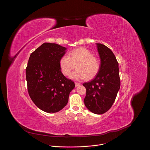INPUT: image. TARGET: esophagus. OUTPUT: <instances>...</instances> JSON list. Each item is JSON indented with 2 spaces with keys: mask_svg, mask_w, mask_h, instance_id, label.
I'll use <instances>...</instances> for the list:
<instances>
[{
  "mask_svg": "<svg viewBox=\"0 0 150 150\" xmlns=\"http://www.w3.org/2000/svg\"><path fill=\"white\" fill-rule=\"evenodd\" d=\"M80 85H81V83H80L75 82V87H78L80 86Z\"/></svg>",
  "mask_w": 150,
  "mask_h": 150,
  "instance_id": "1",
  "label": "esophagus"
}]
</instances>
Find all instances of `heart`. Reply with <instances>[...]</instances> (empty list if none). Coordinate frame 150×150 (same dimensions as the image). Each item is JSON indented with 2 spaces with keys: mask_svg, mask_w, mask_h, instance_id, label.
<instances>
[{
  "mask_svg": "<svg viewBox=\"0 0 150 150\" xmlns=\"http://www.w3.org/2000/svg\"><path fill=\"white\" fill-rule=\"evenodd\" d=\"M70 78L75 80L83 79L87 77H94L100 69L98 60L93 56V53L85 47H79L70 52L68 55L62 56L59 60V67L63 74L68 76L75 68Z\"/></svg>",
  "mask_w": 150,
  "mask_h": 150,
  "instance_id": "1",
  "label": "heart"
}]
</instances>
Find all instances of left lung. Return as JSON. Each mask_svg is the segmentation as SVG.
Returning a JSON list of instances; mask_svg holds the SVG:
<instances>
[{"label":"left lung","mask_w":150,"mask_h":150,"mask_svg":"<svg viewBox=\"0 0 150 150\" xmlns=\"http://www.w3.org/2000/svg\"><path fill=\"white\" fill-rule=\"evenodd\" d=\"M96 45L100 69L93 80L83 83L87 90L84 104L92 113L101 115L111 108L120 89V80L119 64L113 52L103 44Z\"/></svg>","instance_id":"1"}]
</instances>
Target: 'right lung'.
Instances as JSON below:
<instances>
[{"instance_id": "add662e5", "label": "right lung", "mask_w": 150, "mask_h": 150, "mask_svg": "<svg viewBox=\"0 0 150 150\" xmlns=\"http://www.w3.org/2000/svg\"><path fill=\"white\" fill-rule=\"evenodd\" d=\"M67 48L56 43L45 42L33 52L26 68L28 91L34 103L41 110L56 113L65 107L74 82L63 75L60 57Z\"/></svg>"}]
</instances>
